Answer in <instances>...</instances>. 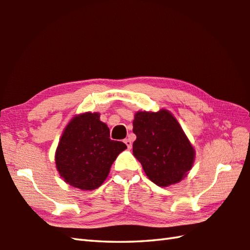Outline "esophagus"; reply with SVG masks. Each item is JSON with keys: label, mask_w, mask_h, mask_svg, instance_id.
I'll list each match as a JSON object with an SVG mask.
<instances>
[{"label": "esophagus", "mask_w": 250, "mask_h": 250, "mask_svg": "<svg viewBox=\"0 0 250 250\" xmlns=\"http://www.w3.org/2000/svg\"><path fill=\"white\" fill-rule=\"evenodd\" d=\"M125 144L126 145V147L129 148V149H131V147H132V142H131V140H130V139H125Z\"/></svg>", "instance_id": "34e87169"}]
</instances>
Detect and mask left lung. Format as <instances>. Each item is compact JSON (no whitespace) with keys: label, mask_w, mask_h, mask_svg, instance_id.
Wrapping results in <instances>:
<instances>
[{"label":"left lung","mask_w":250,"mask_h":250,"mask_svg":"<svg viewBox=\"0 0 250 250\" xmlns=\"http://www.w3.org/2000/svg\"><path fill=\"white\" fill-rule=\"evenodd\" d=\"M133 155L160 187L179 183L192 167L194 149L171 113L139 111L134 116Z\"/></svg>","instance_id":"8db88e82"}]
</instances>
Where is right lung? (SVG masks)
<instances>
[{"label": "right lung", "instance_id": "right-lung-1", "mask_svg": "<svg viewBox=\"0 0 250 250\" xmlns=\"http://www.w3.org/2000/svg\"><path fill=\"white\" fill-rule=\"evenodd\" d=\"M125 148L122 142L109 139L108 126L98 113H84L74 117L63 132L56 151L57 168L74 187L97 189Z\"/></svg>", "mask_w": 250, "mask_h": 250}]
</instances>
